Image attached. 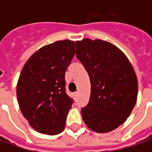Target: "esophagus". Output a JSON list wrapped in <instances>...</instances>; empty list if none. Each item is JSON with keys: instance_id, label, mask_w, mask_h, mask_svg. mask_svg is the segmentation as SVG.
I'll return each instance as SVG.
<instances>
[{"instance_id": "esophagus-1", "label": "esophagus", "mask_w": 152, "mask_h": 152, "mask_svg": "<svg viewBox=\"0 0 152 152\" xmlns=\"http://www.w3.org/2000/svg\"><path fill=\"white\" fill-rule=\"evenodd\" d=\"M77 94H78L77 93H75V94H74V96H75V97H76V96H77Z\"/></svg>"}]
</instances>
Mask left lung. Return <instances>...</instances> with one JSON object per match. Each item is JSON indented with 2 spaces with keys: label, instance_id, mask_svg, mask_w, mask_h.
Returning <instances> with one entry per match:
<instances>
[{
  "label": "left lung",
  "instance_id": "obj_1",
  "mask_svg": "<svg viewBox=\"0 0 152 152\" xmlns=\"http://www.w3.org/2000/svg\"><path fill=\"white\" fill-rule=\"evenodd\" d=\"M76 54L88 72L91 84L88 105L81 115L88 127L108 133L129 116L137 98V79L122 51L105 40H77Z\"/></svg>",
  "mask_w": 152,
  "mask_h": 152
}]
</instances>
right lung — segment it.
<instances>
[{"mask_svg": "<svg viewBox=\"0 0 152 152\" xmlns=\"http://www.w3.org/2000/svg\"><path fill=\"white\" fill-rule=\"evenodd\" d=\"M75 42L58 40L37 50L26 62L17 84L23 115L35 130L55 135L64 129L73 100L66 94L65 72L75 55Z\"/></svg>", "mask_w": 152, "mask_h": 152, "instance_id": "obj_1", "label": "right lung"}]
</instances>
